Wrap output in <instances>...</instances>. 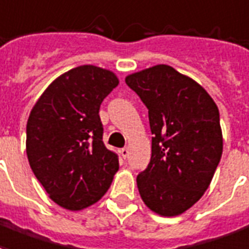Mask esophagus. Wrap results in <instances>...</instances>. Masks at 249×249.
Returning a JSON list of instances; mask_svg holds the SVG:
<instances>
[{"instance_id": "1", "label": "esophagus", "mask_w": 249, "mask_h": 249, "mask_svg": "<svg viewBox=\"0 0 249 249\" xmlns=\"http://www.w3.org/2000/svg\"><path fill=\"white\" fill-rule=\"evenodd\" d=\"M120 156H121V157H123L125 160V158L129 156V150H128V149H126V148L120 149Z\"/></svg>"}]
</instances>
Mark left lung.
Here are the masks:
<instances>
[{
    "mask_svg": "<svg viewBox=\"0 0 249 249\" xmlns=\"http://www.w3.org/2000/svg\"><path fill=\"white\" fill-rule=\"evenodd\" d=\"M149 112L152 158L137 177L141 199L161 216H178L203 196L222 158L219 109L199 83L166 64L125 78Z\"/></svg>",
    "mask_w": 249,
    "mask_h": 249,
    "instance_id": "1",
    "label": "left lung"
}]
</instances>
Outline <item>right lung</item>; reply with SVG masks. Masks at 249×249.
<instances>
[{"label":"right lung","mask_w":249,"mask_h":249,"mask_svg":"<svg viewBox=\"0 0 249 249\" xmlns=\"http://www.w3.org/2000/svg\"><path fill=\"white\" fill-rule=\"evenodd\" d=\"M119 86L116 73L84 64L62 73L33 107L26 154L50 199L70 211L95 204L119 170V156L103 142L99 109Z\"/></svg>","instance_id":"1"}]
</instances>
